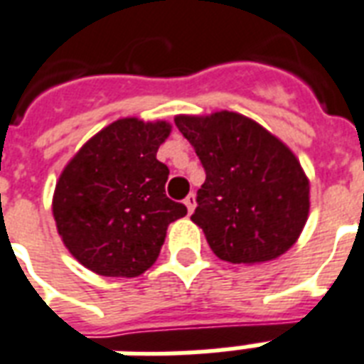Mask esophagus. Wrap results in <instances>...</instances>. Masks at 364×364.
<instances>
[{"label":"esophagus","instance_id":"34e87169","mask_svg":"<svg viewBox=\"0 0 364 364\" xmlns=\"http://www.w3.org/2000/svg\"><path fill=\"white\" fill-rule=\"evenodd\" d=\"M185 206H187V210H189V214H193V210L196 208V196L193 195V193L185 198Z\"/></svg>","mask_w":364,"mask_h":364}]
</instances>
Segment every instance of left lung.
Returning a JSON list of instances; mask_svg holds the SVG:
<instances>
[{
  "mask_svg": "<svg viewBox=\"0 0 364 364\" xmlns=\"http://www.w3.org/2000/svg\"><path fill=\"white\" fill-rule=\"evenodd\" d=\"M203 161L206 181L191 220L218 258L262 264L297 243L309 220L311 183L293 150L237 112L175 115Z\"/></svg>",
  "mask_w": 364,
  "mask_h": 364,
  "instance_id": "1",
  "label": "left lung"
}]
</instances>
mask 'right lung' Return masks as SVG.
Returning a JSON list of instances; mask_svg holds the SVG:
<instances>
[{
  "label": "right lung",
  "instance_id": "obj_1",
  "mask_svg": "<svg viewBox=\"0 0 364 364\" xmlns=\"http://www.w3.org/2000/svg\"><path fill=\"white\" fill-rule=\"evenodd\" d=\"M168 121L123 117L90 136L67 161L53 191L61 241L106 278H136L154 264L168 225L187 208L166 196L169 169L156 160Z\"/></svg>",
  "mask_w": 364,
  "mask_h": 364
}]
</instances>
